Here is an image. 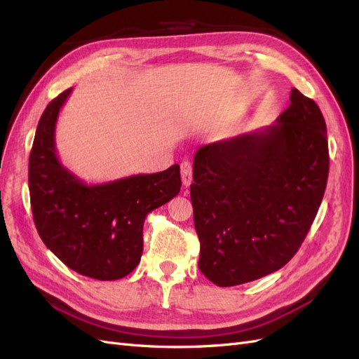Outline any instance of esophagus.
I'll return each mask as SVG.
<instances>
[{
    "mask_svg": "<svg viewBox=\"0 0 359 359\" xmlns=\"http://www.w3.org/2000/svg\"><path fill=\"white\" fill-rule=\"evenodd\" d=\"M181 180L182 186L189 187L193 181V168L190 161H182L181 163Z\"/></svg>",
    "mask_w": 359,
    "mask_h": 359,
    "instance_id": "esophagus-1",
    "label": "esophagus"
}]
</instances>
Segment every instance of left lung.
I'll return each mask as SVG.
<instances>
[{
  "instance_id": "1",
  "label": "left lung",
  "mask_w": 359,
  "mask_h": 359,
  "mask_svg": "<svg viewBox=\"0 0 359 359\" xmlns=\"http://www.w3.org/2000/svg\"><path fill=\"white\" fill-rule=\"evenodd\" d=\"M328 170L327 124L297 88L273 126L198 149L190 198L202 274L227 287L283 268L310 231Z\"/></svg>"
}]
</instances>
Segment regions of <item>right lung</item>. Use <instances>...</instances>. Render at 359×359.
<instances>
[{
	"label": "right lung",
	"mask_w": 359,
	"mask_h": 359,
	"mask_svg": "<svg viewBox=\"0 0 359 359\" xmlns=\"http://www.w3.org/2000/svg\"><path fill=\"white\" fill-rule=\"evenodd\" d=\"M72 88L43 112L29 154L31 208L41 241L85 277L118 280L139 265L147 215L180 193V166L102 184H86L62 166L55 127Z\"/></svg>",
	"instance_id": "obj_1"
}]
</instances>
